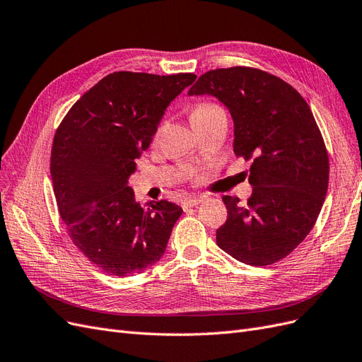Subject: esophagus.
I'll return each instance as SVG.
<instances>
[{
    "instance_id": "esophagus-1",
    "label": "esophagus",
    "mask_w": 362,
    "mask_h": 362,
    "mask_svg": "<svg viewBox=\"0 0 362 362\" xmlns=\"http://www.w3.org/2000/svg\"><path fill=\"white\" fill-rule=\"evenodd\" d=\"M204 199H205L204 196H194V198H187V199H184L181 205H182L184 210H187V208H192V206L199 205Z\"/></svg>"
}]
</instances>
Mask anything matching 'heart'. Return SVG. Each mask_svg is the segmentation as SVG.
I'll return each instance as SVG.
<instances>
[{"mask_svg":"<svg viewBox=\"0 0 362 362\" xmlns=\"http://www.w3.org/2000/svg\"><path fill=\"white\" fill-rule=\"evenodd\" d=\"M218 110H222V108H221V107H217V105H214V104H199V105L196 107L194 110H193L192 116H194V115L210 113V112H218Z\"/></svg>","mask_w":362,"mask_h":362,"instance_id":"obj_1","label":"heart"}]
</instances>
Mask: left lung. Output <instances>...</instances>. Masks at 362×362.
I'll return each instance as SVG.
<instances>
[{"mask_svg": "<svg viewBox=\"0 0 362 362\" xmlns=\"http://www.w3.org/2000/svg\"><path fill=\"white\" fill-rule=\"evenodd\" d=\"M189 95H213L234 120V152L250 161L252 196H223L217 246L250 266H269L298 247L320 214L329 158L310 105L288 83L247 66L208 71Z\"/></svg>", "mask_w": 362, "mask_h": 362, "instance_id": "obj_1", "label": "left lung"}]
</instances>
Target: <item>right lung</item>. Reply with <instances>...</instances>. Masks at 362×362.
<instances>
[{"instance_id":"obj_1","label":"right lung","mask_w":362,"mask_h":362,"mask_svg":"<svg viewBox=\"0 0 362 362\" xmlns=\"http://www.w3.org/2000/svg\"><path fill=\"white\" fill-rule=\"evenodd\" d=\"M194 74L120 71L104 76L63 117L52 140L51 178L74 245L113 276L154 266L182 208L158 201L141 208L128 187L136 158Z\"/></svg>"}]
</instances>
